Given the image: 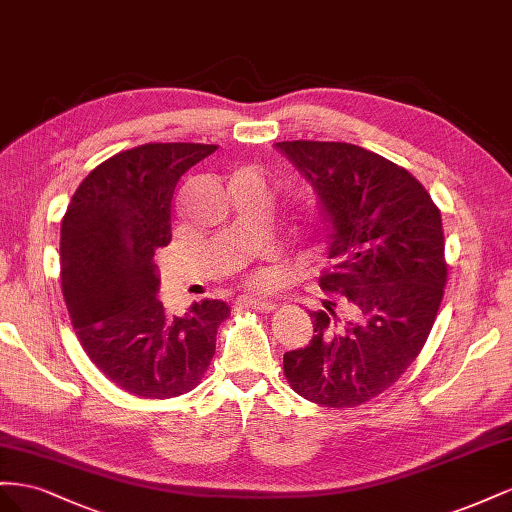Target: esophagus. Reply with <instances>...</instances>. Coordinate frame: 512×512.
<instances>
[{
  "label": "esophagus",
  "instance_id": "1",
  "mask_svg": "<svg viewBox=\"0 0 512 512\" xmlns=\"http://www.w3.org/2000/svg\"><path fill=\"white\" fill-rule=\"evenodd\" d=\"M244 306H248V309H255L259 313H270L276 309V302L274 300H264V298H251L246 296L240 300Z\"/></svg>",
  "mask_w": 512,
  "mask_h": 512
}]
</instances>
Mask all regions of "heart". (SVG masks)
Listing matches in <instances>:
<instances>
[{
  "label": "heart",
  "mask_w": 512,
  "mask_h": 512,
  "mask_svg": "<svg viewBox=\"0 0 512 512\" xmlns=\"http://www.w3.org/2000/svg\"><path fill=\"white\" fill-rule=\"evenodd\" d=\"M315 231H317V236H319V238H326L328 233H330V225H328V223H319Z\"/></svg>",
  "instance_id": "1"
}]
</instances>
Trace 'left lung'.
I'll return each instance as SVG.
<instances>
[{"label":"left lung","mask_w":512,"mask_h":512,"mask_svg":"<svg viewBox=\"0 0 512 512\" xmlns=\"http://www.w3.org/2000/svg\"><path fill=\"white\" fill-rule=\"evenodd\" d=\"M330 225L319 285L337 302L315 311L313 339L283 356L287 382L324 407H356L416 360L446 285L440 210L414 175L339 141H281Z\"/></svg>","instance_id":"1"}]
</instances>
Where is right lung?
Segmentation results:
<instances>
[{
	"instance_id": "right-lung-1",
	"label": "right lung",
	"mask_w": 512,
	"mask_h": 512,
	"mask_svg": "<svg viewBox=\"0 0 512 512\" xmlns=\"http://www.w3.org/2000/svg\"><path fill=\"white\" fill-rule=\"evenodd\" d=\"M218 145L145 143L111 156L79 184L62 221V291L85 354L141 399L193 390L227 319L223 300L182 317L158 300L154 251L171 240V199L182 175Z\"/></svg>"
}]
</instances>
